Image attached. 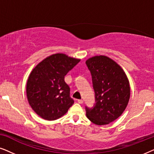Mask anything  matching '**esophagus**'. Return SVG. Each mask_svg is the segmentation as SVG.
<instances>
[{"mask_svg": "<svg viewBox=\"0 0 154 154\" xmlns=\"http://www.w3.org/2000/svg\"><path fill=\"white\" fill-rule=\"evenodd\" d=\"M77 102H78V103H79V104H83V100H79L77 101Z\"/></svg>", "mask_w": 154, "mask_h": 154, "instance_id": "1", "label": "esophagus"}]
</instances>
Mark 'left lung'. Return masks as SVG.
<instances>
[{"mask_svg": "<svg viewBox=\"0 0 154 154\" xmlns=\"http://www.w3.org/2000/svg\"><path fill=\"white\" fill-rule=\"evenodd\" d=\"M92 75L95 104L85 106L86 116L98 125L117 119L125 110L130 94L127 75L121 67L106 56H95L86 61Z\"/></svg>", "mask_w": 154, "mask_h": 154, "instance_id": "8db88e82", "label": "left lung"}]
</instances>
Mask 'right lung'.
Segmentation results:
<instances>
[{"label":"right lung","mask_w":154,"mask_h":154,"mask_svg":"<svg viewBox=\"0 0 154 154\" xmlns=\"http://www.w3.org/2000/svg\"><path fill=\"white\" fill-rule=\"evenodd\" d=\"M79 62L64 54H54L31 71L26 84L27 99L33 110L43 119H60L74 103L64 76Z\"/></svg>","instance_id":"1"}]
</instances>
